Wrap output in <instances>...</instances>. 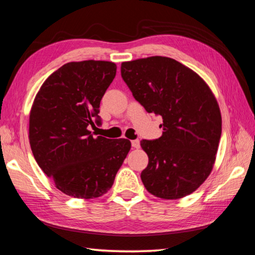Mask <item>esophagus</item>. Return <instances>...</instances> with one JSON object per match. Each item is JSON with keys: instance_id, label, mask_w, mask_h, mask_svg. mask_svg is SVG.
Returning <instances> with one entry per match:
<instances>
[{"instance_id": "obj_1", "label": "esophagus", "mask_w": 255, "mask_h": 255, "mask_svg": "<svg viewBox=\"0 0 255 255\" xmlns=\"http://www.w3.org/2000/svg\"><path fill=\"white\" fill-rule=\"evenodd\" d=\"M131 146L133 148H139L140 147V141L138 139H135V140H131Z\"/></svg>"}]
</instances>
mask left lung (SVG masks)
Segmentation results:
<instances>
[{"instance_id": "8db88e82", "label": "left lung", "mask_w": 255, "mask_h": 255, "mask_svg": "<svg viewBox=\"0 0 255 255\" xmlns=\"http://www.w3.org/2000/svg\"><path fill=\"white\" fill-rule=\"evenodd\" d=\"M122 77L146 112L163 118V135L140 141L143 186L164 200L195 192L212 172L222 133L214 94L192 69L159 55L123 62Z\"/></svg>"}]
</instances>
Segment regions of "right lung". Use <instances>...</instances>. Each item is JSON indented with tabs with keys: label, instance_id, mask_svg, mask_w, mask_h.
Here are the masks:
<instances>
[{
	"label": "right lung",
	"instance_id": "1",
	"mask_svg": "<svg viewBox=\"0 0 255 255\" xmlns=\"http://www.w3.org/2000/svg\"><path fill=\"white\" fill-rule=\"evenodd\" d=\"M110 61L63 64L48 77L30 112L32 152L59 191L75 198H96L112 188L130 150L128 139L92 136L100 124V101L116 76Z\"/></svg>",
	"mask_w": 255,
	"mask_h": 255
}]
</instances>
